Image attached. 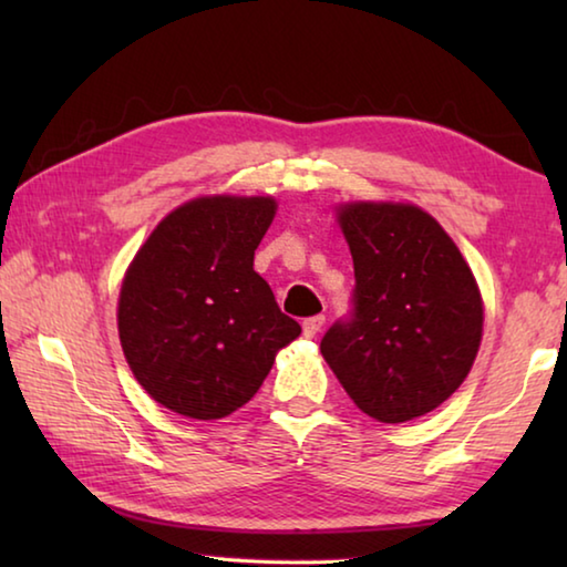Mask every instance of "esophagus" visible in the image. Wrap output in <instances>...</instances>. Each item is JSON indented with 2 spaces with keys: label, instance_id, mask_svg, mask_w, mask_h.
<instances>
[{
  "label": "esophagus",
  "instance_id": "esophagus-1",
  "mask_svg": "<svg viewBox=\"0 0 567 567\" xmlns=\"http://www.w3.org/2000/svg\"><path fill=\"white\" fill-rule=\"evenodd\" d=\"M322 324H324V315H312V318H307V320L302 322L305 338H315V334H318V332L322 330Z\"/></svg>",
  "mask_w": 567,
  "mask_h": 567
}]
</instances>
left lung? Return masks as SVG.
Instances as JSON below:
<instances>
[{
  "label": "left lung",
  "mask_w": 567,
  "mask_h": 567,
  "mask_svg": "<svg viewBox=\"0 0 567 567\" xmlns=\"http://www.w3.org/2000/svg\"><path fill=\"white\" fill-rule=\"evenodd\" d=\"M354 290L348 318L320 342L364 415L405 422L463 385L483 334V302L453 239L412 205L340 209Z\"/></svg>",
  "instance_id": "left-lung-1"
}]
</instances>
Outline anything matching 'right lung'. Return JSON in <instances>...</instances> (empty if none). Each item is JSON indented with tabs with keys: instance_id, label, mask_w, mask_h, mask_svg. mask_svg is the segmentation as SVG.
Here are the masks:
<instances>
[{
	"instance_id": "add662e5",
	"label": "right lung",
	"mask_w": 567,
	"mask_h": 567,
	"mask_svg": "<svg viewBox=\"0 0 567 567\" xmlns=\"http://www.w3.org/2000/svg\"><path fill=\"white\" fill-rule=\"evenodd\" d=\"M275 207L270 197L192 199L132 260L120 292L122 350L140 385L172 412L233 415L302 332L252 267Z\"/></svg>"
}]
</instances>
